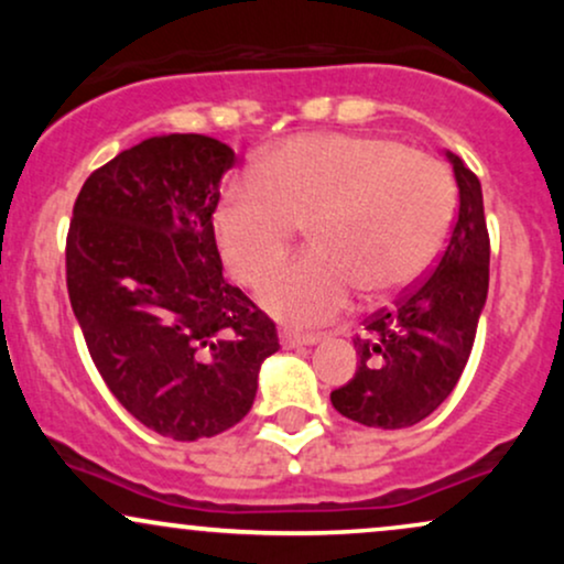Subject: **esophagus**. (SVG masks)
<instances>
[{
    "label": "esophagus",
    "instance_id": "1",
    "mask_svg": "<svg viewBox=\"0 0 564 564\" xmlns=\"http://www.w3.org/2000/svg\"><path fill=\"white\" fill-rule=\"evenodd\" d=\"M318 341H321L318 334H296V332H283V334H281V345H283V349L313 347V345H318Z\"/></svg>",
    "mask_w": 564,
    "mask_h": 564
}]
</instances>
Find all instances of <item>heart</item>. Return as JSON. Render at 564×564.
Instances as JSON below:
<instances>
[{"label": "heart", "mask_w": 564, "mask_h": 564, "mask_svg": "<svg viewBox=\"0 0 564 564\" xmlns=\"http://www.w3.org/2000/svg\"><path fill=\"white\" fill-rule=\"evenodd\" d=\"M456 215V183L435 156L379 134L291 138L236 180L215 212L223 260L243 286L278 268L304 225L313 249L260 291L262 307L291 326H318L355 291L387 296L430 268Z\"/></svg>", "instance_id": "obj_1"}]
</instances>
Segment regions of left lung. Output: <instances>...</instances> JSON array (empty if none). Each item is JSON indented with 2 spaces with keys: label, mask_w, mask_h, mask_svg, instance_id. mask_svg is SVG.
<instances>
[{
  "label": "left lung",
  "mask_w": 564,
  "mask_h": 564,
  "mask_svg": "<svg viewBox=\"0 0 564 564\" xmlns=\"http://www.w3.org/2000/svg\"><path fill=\"white\" fill-rule=\"evenodd\" d=\"M458 185V217L430 275L355 336L358 371L332 392L341 416L379 430L419 424L453 392L488 300L490 241L482 187L456 153H445Z\"/></svg>",
  "instance_id": "left-lung-1"
}]
</instances>
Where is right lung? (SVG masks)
I'll list each match as a JSON object with an SVG mask.
<instances>
[{
  "mask_svg": "<svg viewBox=\"0 0 564 564\" xmlns=\"http://www.w3.org/2000/svg\"><path fill=\"white\" fill-rule=\"evenodd\" d=\"M232 164L206 134L142 140L89 174L68 230L70 307L97 371L180 443L241 422L278 352L275 323L223 275L212 219Z\"/></svg>",
  "mask_w": 564,
  "mask_h": 564,
  "instance_id": "add662e5",
  "label": "right lung"
}]
</instances>
